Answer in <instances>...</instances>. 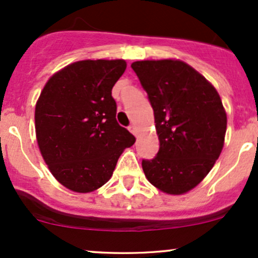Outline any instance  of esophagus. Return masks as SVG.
<instances>
[{"label":"esophagus","instance_id":"obj_1","mask_svg":"<svg viewBox=\"0 0 258 258\" xmlns=\"http://www.w3.org/2000/svg\"><path fill=\"white\" fill-rule=\"evenodd\" d=\"M128 131L131 132L132 135L137 136V128H136V126H135V125H130V126H128Z\"/></svg>","mask_w":258,"mask_h":258}]
</instances>
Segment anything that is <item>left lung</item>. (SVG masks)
Here are the masks:
<instances>
[{
  "label": "left lung",
  "instance_id": "1",
  "mask_svg": "<svg viewBox=\"0 0 258 258\" xmlns=\"http://www.w3.org/2000/svg\"><path fill=\"white\" fill-rule=\"evenodd\" d=\"M131 68L148 94L160 142L155 158L142 160L146 177L164 193H186L223 148L227 115L220 94L184 61L141 60Z\"/></svg>",
  "mask_w": 258,
  "mask_h": 258
}]
</instances>
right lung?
<instances>
[{
    "label": "right lung",
    "instance_id": "obj_1",
    "mask_svg": "<svg viewBox=\"0 0 258 258\" xmlns=\"http://www.w3.org/2000/svg\"><path fill=\"white\" fill-rule=\"evenodd\" d=\"M126 61L80 60L47 81L36 103L37 144L59 183L88 193L110 179L125 148L136 138L116 121L111 90Z\"/></svg>",
    "mask_w": 258,
    "mask_h": 258
}]
</instances>
